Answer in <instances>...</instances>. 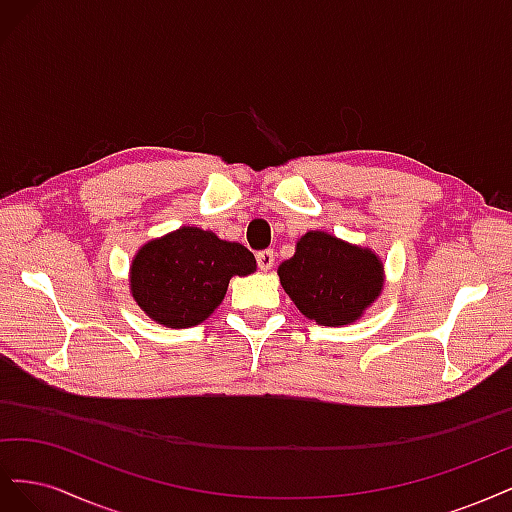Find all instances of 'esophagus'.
<instances>
[{
  "instance_id": "1",
  "label": "esophagus",
  "mask_w": 512,
  "mask_h": 512,
  "mask_svg": "<svg viewBox=\"0 0 512 512\" xmlns=\"http://www.w3.org/2000/svg\"><path fill=\"white\" fill-rule=\"evenodd\" d=\"M256 260H258V267H260V271H269V269L273 267L275 256H273V252H271V250H262V252H258V254H256Z\"/></svg>"
}]
</instances>
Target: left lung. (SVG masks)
<instances>
[{
  "mask_svg": "<svg viewBox=\"0 0 512 512\" xmlns=\"http://www.w3.org/2000/svg\"><path fill=\"white\" fill-rule=\"evenodd\" d=\"M277 275L299 312L320 327L356 322L384 288V265L376 252L324 230L305 232Z\"/></svg>",
  "mask_w": 512,
  "mask_h": 512,
  "instance_id": "8db88e82",
  "label": "left lung"
}]
</instances>
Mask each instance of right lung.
Returning <instances> with one entry per match:
<instances>
[{
	"instance_id": "1",
	"label": "right lung",
	"mask_w": 512,
	"mask_h": 512,
	"mask_svg": "<svg viewBox=\"0 0 512 512\" xmlns=\"http://www.w3.org/2000/svg\"><path fill=\"white\" fill-rule=\"evenodd\" d=\"M254 271L256 258L245 245L198 226H181L141 245L128 277L132 299L153 322L190 329L218 309L230 277Z\"/></svg>"
}]
</instances>
